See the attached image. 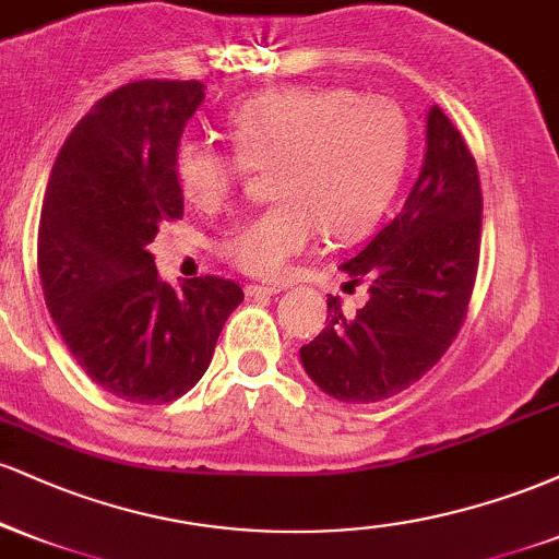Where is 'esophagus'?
Masks as SVG:
<instances>
[{
	"label": "esophagus",
	"instance_id": "1",
	"mask_svg": "<svg viewBox=\"0 0 559 559\" xmlns=\"http://www.w3.org/2000/svg\"><path fill=\"white\" fill-rule=\"evenodd\" d=\"M281 286H260V284H249L247 286V297H273L278 294Z\"/></svg>",
	"mask_w": 559,
	"mask_h": 559
}]
</instances>
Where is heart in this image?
<instances>
[{"mask_svg": "<svg viewBox=\"0 0 559 559\" xmlns=\"http://www.w3.org/2000/svg\"><path fill=\"white\" fill-rule=\"evenodd\" d=\"M234 152L178 141L173 176L181 197L217 210L252 168L271 165L278 202L239 223L223 254L258 278H275L318 230L357 239L381 217L407 159V118L394 102L342 86H297L243 99L228 115Z\"/></svg>", "mask_w": 559, "mask_h": 559, "instance_id": "heart-1", "label": "heart"}]
</instances>
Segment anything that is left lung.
<instances>
[{
	"instance_id": "obj_1",
	"label": "left lung",
	"mask_w": 559,
	"mask_h": 559,
	"mask_svg": "<svg viewBox=\"0 0 559 559\" xmlns=\"http://www.w3.org/2000/svg\"><path fill=\"white\" fill-rule=\"evenodd\" d=\"M484 197L476 159L452 120L426 115V159L404 207L342 271L368 284L346 316L329 297V325L299 349L307 376L338 402L400 394L444 357L467 316L480 252Z\"/></svg>"
}]
</instances>
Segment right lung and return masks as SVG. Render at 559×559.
Listing matches in <instances>:
<instances>
[{"instance_id": "1", "label": "right lung", "mask_w": 559, "mask_h": 559, "mask_svg": "<svg viewBox=\"0 0 559 559\" xmlns=\"http://www.w3.org/2000/svg\"><path fill=\"white\" fill-rule=\"evenodd\" d=\"M204 99L199 81H133L83 115L55 159L38 221L49 316L94 383L163 404L204 376L239 284L217 275L173 288L157 275L159 223L183 217L173 152Z\"/></svg>"}]
</instances>
